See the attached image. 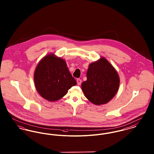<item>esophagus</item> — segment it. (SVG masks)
Listing matches in <instances>:
<instances>
[{
  "mask_svg": "<svg viewBox=\"0 0 154 154\" xmlns=\"http://www.w3.org/2000/svg\"><path fill=\"white\" fill-rule=\"evenodd\" d=\"M77 84H78L79 85H81V80L79 79H77Z\"/></svg>",
  "mask_w": 154,
  "mask_h": 154,
  "instance_id": "34e87169",
  "label": "esophagus"
}]
</instances>
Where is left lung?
I'll return each mask as SVG.
<instances>
[{
    "instance_id": "1",
    "label": "left lung",
    "mask_w": 154,
    "mask_h": 154,
    "mask_svg": "<svg viewBox=\"0 0 154 154\" xmlns=\"http://www.w3.org/2000/svg\"><path fill=\"white\" fill-rule=\"evenodd\" d=\"M87 80L81 84L82 91L91 102L100 105L109 102L117 92L119 78L106 59L102 58L89 65Z\"/></svg>"
}]
</instances>
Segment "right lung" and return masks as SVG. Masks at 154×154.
Returning <instances> with one entry per match:
<instances>
[{"label": "right lung", "instance_id": "obj_1", "mask_svg": "<svg viewBox=\"0 0 154 154\" xmlns=\"http://www.w3.org/2000/svg\"><path fill=\"white\" fill-rule=\"evenodd\" d=\"M34 81L38 94L50 102L61 99L77 83L66 62L54 54L48 55L40 60L35 72Z\"/></svg>", "mask_w": 154, "mask_h": 154}]
</instances>
